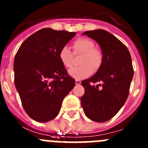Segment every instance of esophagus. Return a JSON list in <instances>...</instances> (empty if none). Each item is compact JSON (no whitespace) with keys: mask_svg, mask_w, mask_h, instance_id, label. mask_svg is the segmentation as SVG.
I'll return each mask as SVG.
<instances>
[{"mask_svg":"<svg viewBox=\"0 0 148 148\" xmlns=\"http://www.w3.org/2000/svg\"><path fill=\"white\" fill-rule=\"evenodd\" d=\"M75 83H76V85H80V84H81V81L79 80V79H76Z\"/></svg>","mask_w":148,"mask_h":148,"instance_id":"obj_1","label":"esophagus"}]
</instances>
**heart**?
<instances>
[{
	"label": "heart",
	"instance_id": "1",
	"mask_svg": "<svg viewBox=\"0 0 148 148\" xmlns=\"http://www.w3.org/2000/svg\"><path fill=\"white\" fill-rule=\"evenodd\" d=\"M74 53H82L80 60L81 66L73 67L69 71V74L73 78L80 79L90 76L93 70H98L103 62L101 51L95 48L93 41L86 37H80L73 42ZM60 61L66 68L71 66L73 53L67 47H63L58 53Z\"/></svg>",
	"mask_w": 148,
	"mask_h": 148
}]
</instances>
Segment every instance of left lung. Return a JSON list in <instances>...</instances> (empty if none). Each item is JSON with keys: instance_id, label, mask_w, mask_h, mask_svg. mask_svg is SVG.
Wrapping results in <instances>:
<instances>
[{"instance_id": "obj_1", "label": "left lung", "mask_w": 148, "mask_h": 148, "mask_svg": "<svg viewBox=\"0 0 148 148\" xmlns=\"http://www.w3.org/2000/svg\"><path fill=\"white\" fill-rule=\"evenodd\" d=\"M82 35L100 45L103 62L93 77L81 82L85 88L81 104L91 121L106 122L118 112L128 98L134 76L132 57L126 47L106 30H90Z\"/></svg>"}]
</instances>
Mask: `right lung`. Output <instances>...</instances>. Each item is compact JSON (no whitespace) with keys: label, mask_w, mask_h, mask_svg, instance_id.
<instances>
[{"label":"right lung","mask_w":148,"mask_h":148,"mask_svg":"<svg viewBox=\"0 0 148 148\" xmlns=\"http://www.w3.org/2000/svg\"><path fill=\"white\" fill-rule=\"evenodd\" d=\"M75 32L43 28L26 38L14 60V85L25 111L39 123L54 119L75 86L58 57Z\"/></svg>","instance_id":"right-lung-1"}]
</instances>
